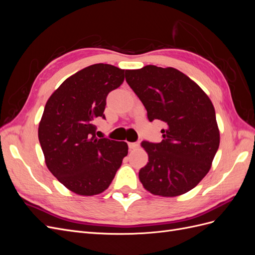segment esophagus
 Returning <instances> with one entry per match:
<instances>
[{
    "label": "esophagus",
    "mask_w": 255,
    "mask_h": 255,
    "mask_svg": "<svg viewBox=\"0 0 255 255\" xmlns=\"http://www.w3.org/2000/svg\"><path fill=\"white\" fill-rule=\"evenodd\" d=\"M140 145V141H135V142H128V148L130 150H135L137 148H139Z\"/></svg>",
    "instance_id": "1"
}]
</instances>
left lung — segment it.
<instances>
[{
  "instance_id": "1",
  "label": "left lung",
  "mask_w": 255,
  "mask_h": 255,
  "mask_svg": "<svg viewBox=\"0 0 255 255\" xmlns=\"http://www.w3.org/2000/svg\"><path fill=\"white\" fill-rule=\"evenodd\" d=\"M126 74L149 121L157 119L166 126L160 142H141L149 163L140 169L139 180L153 195L185 194L206 175L219 148V129L211 100L174 68L149 65L127 70Z\"/></svg>"
}]
</instances>
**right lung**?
Wrapping results in <instances>:
<instances>
[{
  "instance_id": "right-lung-1",
  "label": "right lung",
  "mask_w": 255,
  "mask_h": 255,
  "mask_svg": "<svg viewBox=\"0 0 255 255\" xmlns=\"http://www.w3.org/2000/svg\"><path fill=\"white\" fill-rule=\"evenodd\" d=\"M126 71L96 64L76 72L45 104L38 138L45 164L68 189L82 196L109 188L128 155V143L97 138L96 119H105L106 98L125 81Z\"/></svg>"
}]
</instances>
